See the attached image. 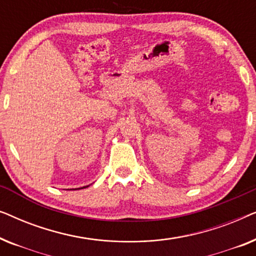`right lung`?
Segmentation results:
<instances>
[{"mask_svg":"<svg viewBox=\"0 0 256 256\" xmlns=\"http://www.w3.org/2000/svg\"><path fill=\"white\" fill-rule=\"evenodd\" d=\"M84 188H87V186H84Z\"/></svg>","mask_w":256,"mask_h":256,"instance_id":"obj_1","label":"right lung"}]
</instances>
